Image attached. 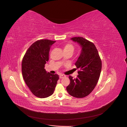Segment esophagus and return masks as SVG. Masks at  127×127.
<instances>
[{"mask_svg":"<svg viewBox=\"0 0 127 127\" xmlns=\"http://www.w3.org/2000/svg\"><path fill=\"white\" fill-rule=\"evenodd\" d=\"M65 77V76L64 75V74H60V78L61 79V78H62Z\"/></svg>","mask_w":127,"mask_h":127,"instance_id":"obj_1","label":"esophagus"}]
</instances>
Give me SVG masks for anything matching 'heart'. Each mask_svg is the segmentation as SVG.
Listing matches in <instances>:
<instances>
[{
  "instance_id": "obj_1",
  "label": "heart",
  "mask_w": 127,
  "mask_h": 127,
  "mask_svg": "<svg viewBox=\"0 0 127 127\" xmlns=\"http://www.w3.org/2000/svg\"><path fill=\"white\" fill-rule=\"evenodd\" d=\"M74 50V47L73 45L71 43H67L64 45V51H71L73 53Z\"/></svg>"
}]
</instances>
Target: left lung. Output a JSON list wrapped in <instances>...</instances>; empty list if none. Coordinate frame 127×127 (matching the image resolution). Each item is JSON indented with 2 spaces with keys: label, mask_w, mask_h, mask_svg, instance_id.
Here are the masks:
<instances>
[{
  "label": "left lung",
  "mask_w": 127,
  "mask_h": 127,
  "mask_svg": "<svg viewBox=\"0 0 127 127\" xmlns=\"http://www.w3.org/2000/svg\"><path fill=\"white\" fill-rule=\"evenodd\" d=\"M71 40L79 45L81 53L75 63L79 70L78 75L76 78L69 76L70 83L66 90L71 96L82 98L90 95L95 87L101 71V61L92 42L82 37H74Z\"/></svg>",
  "instance_id": "left-lung-1"
}]
</instances>
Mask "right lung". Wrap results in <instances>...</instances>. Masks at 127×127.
Instances as JSON below:
<instances>
[{"label": "right lung", "mask_w": 127, "mask_h": 127, "mask_svg": "<svg viewBox=\"0 0 127 127\" xmlns=\"http://www.w3.org/2000/svg\"><path fill=\"white\" fill-rule=\"evenodd\" d=\"M56 41L40 40L28 49L22 61V74L34 95L44 98L53 94L59 77L47 72L44 65L49 60L50 47Z\"/></svg>", "instance_id": "add662e5"}]
</instances>
